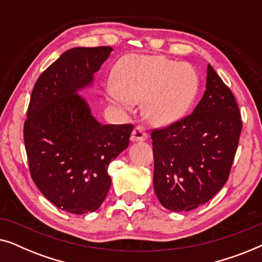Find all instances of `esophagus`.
<instances>
[{
	"mask_svg": "<svg viewBox=\"0 0 262 262\" xmlns=\"http://www.w3.org/2000/svg\"><path fill=\"white\" fill-rule=\"evenodd\" d=\"M146 139V132L142 126H136L131 134L132 142H143Z\"/></svg>",
	"mask_w": 262,
	"mask_h": 262,
	"instance_id": "obj_1",
	"label": "esophagus"
}]
</instances>
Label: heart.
Masks as SVG:
<instances>
[{
	"mask_svg": "<svg viewBox=\"0 0 262 262\" xmlns=\"http://www.w3.org/2000/svg\"><path fill=\"white\" fill-rule=\"evenodd\" d=\"M107 95L114 103L143 102V114L155 126L181 119L194 101L198 75L191 67L162 56L132 55L118 66Z\"/></svg>",
	"mask_w": 262,
	"mask_h": 262,
	"instance_id": "b5f03b06",
	"label": "heart"
}]
</instances>
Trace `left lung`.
Returning <instances> with one entry per match:
<instances>
[{
	"label": "left lung",
	"instance_id": "left-lung-1",
	"mask_svg": "<svg viewBox=\"0 0 262 262\" xmlns=\"http://www.w3.org/2000/svg\"><path fill=\"white\" fill-rule=\"evenodd\" d=\"M241 130L235 96L209 64L193 113L151 132L154 189L162 206L181 212L209 202L228 180Z\"/></svg>",
	"mask_w": 262,
	"mask_h": 262
}]
</instances>
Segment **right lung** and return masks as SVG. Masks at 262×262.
<instances>
[{"label":"right lung","mask_w":262,"mask_h":262,"mask_svg":"<svg viewBox=\"0 0 262 262\" xmlns=\"http://www.w3.org/2000/svg\"><path fill=\"white\" fill-rule=\"evenodd\" d=\"M113 51L74 48L53 62L32 91L24 141L31 177L53 205L70 213L94 212L111 187V161L126 149L132 124L102 125L77 94Z\"/></svg>","instance_id":"add662e5"}]
</instances>
